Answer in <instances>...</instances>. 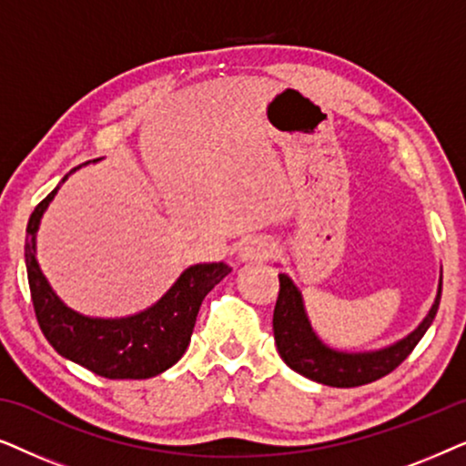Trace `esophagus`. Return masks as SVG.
Here are the masks:
<instances>
[{
	"mask_svg": "<svg viewBox=\"0 0 466 466\" xmlns=\"http://www.w3.org/2000/svg\"><path fill=\"white\" fill-rule=\"evenodd\" d=\"M271 254L273 244L267 238H260V235L246 239L239 248V258L244 260V263H260V260L269 258Z\"/></svg>",
	"mask_w": 466,
	"mask_h": 466,
	"instance_id": "1",
	"label": "esophagus"
}]
</instances>
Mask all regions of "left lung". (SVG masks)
Masks as SVG:
<instances>
[{
  "mask_svg": "<svg viewBox=\"0 0 466 466\" xmlns=\"http://www.w3.org/2000/svg\"><path fill=\"white\" fill-rule=\"evenodd\" d=\"M443 273L439 276L437 297L432 301L429 314L403 339L390 343L380 350L367 352H348L324 343L316 330L311 329L309 316L305 311L303 295L292 282L289 273H279V295L273 309V337H276L278 352L292 371L303 378L314 380L318 384L333 388H354L384 378L394 371L411 350L418 346L426 330L435 320L439 301H441Z\"/></svg>",
  "mask_w": 466,
  "mask_h": 466,
  "instance_id": "obj_1",
  "label": "left lung"
}]
</instances>
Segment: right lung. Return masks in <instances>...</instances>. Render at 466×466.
<instances>
[{
  "label": "right lung",
  "instance_id": "obj_1",
  "mask_svg": "<svg viewBox=\"0 0 466 466\" xmlns=\"http://www.w3.org/2000/svg\"><path fill=\"white\" fill-rule=\"evenodd\" d=\"M86 165V163H85ZM31 214L25 244V265L31 301L40 329L63 359L107 380H148L167 371L187 352L203 299L222 278L231 273L227 263L190 265L171 289L137 314L123 318H95L67 308L37 263V228L61 184Z\"/></svg>",
  "mask_w": 466,
  "mask_h": 466
}]
</instances>
